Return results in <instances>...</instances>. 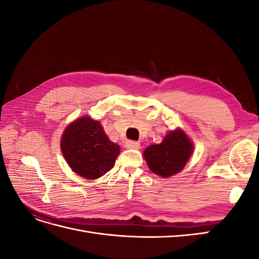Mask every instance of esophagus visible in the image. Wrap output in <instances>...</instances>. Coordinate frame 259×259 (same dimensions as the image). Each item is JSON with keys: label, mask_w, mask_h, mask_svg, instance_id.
Masks as SVG:
<instances>
[{"label": "esophagus", "mask_w": 259, "mask_h": 259, "mask_svg": "<svg viewBox=\"0 0 259 259\" xmlns=\"http://www.w3.org/2000/svg\"><path fill=\"white\" fill-rule=\"evenodd\" d=\"M126 147L128 149H139L140 144L138 142H135V140H127L126 142Z\"/></svg>", "instance_id": "1"}]
</instances>
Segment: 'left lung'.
<instances>
[{
    "mask_svg": "<svg viewBox=\"0 0 259 259\" xmlns=\"http://www.w3.org/2000/svg\"><path fill=\"white\" fill-rule=\"evenodd\" d=\"M190 139L182 130L170 132L160 145H151L144 152L148 166L154 174L168 177L186 165L192 153Z\"/></svg>",
    "mask_w": 259,
    "mask_h": 259,
    "instance_id": "8db88e82",
    "label": "left lung"
}]
</instances>
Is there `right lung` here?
<instances>
[{
    "label": "right lung",
    "mask_w": 259,
    "mask_h": 259,
    "mask_svg": "<svg viewBox=\"0 0 259 259\" xmlns=\"http://www.w3.org/2000/svg\"><path fill=\"white\" fill-rule=\"evenodd\" d=\"M61 151L69 166L77 175L96 179L113 166L120 146L106 135L100 123L83 116L66 128L61 138Z\"/></svg>",
    "instance_id": "1"
}]
</instances>
